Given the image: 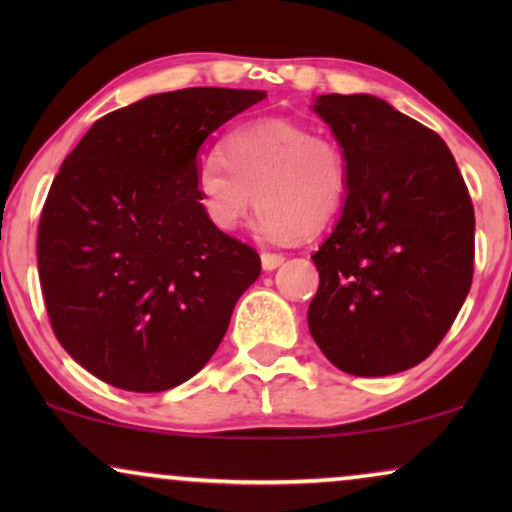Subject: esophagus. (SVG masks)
<instances>
[{"mask_svg":"<svg viewBox=\"0 0 512 512\" xmlns=\"http://www.w3.org/2000/svg\"><path fill=\"white\" fill-rule=\"evenodd\" d=\"M261 263H263V270H275L284 263V256L282 254H272V251H263Z\"/></svg>","mask_w":512,"mask_h":512,"instance_id":"esophagus-1","label":"esophagus"}]
</instances>
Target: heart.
Returning <instances> with one entry per match:
<instances>
[{
  "instance_id": "1",
  "label": "heart",
  "mask_w": 512,
  "mask_h": 512,
  "mask_svg": "<svg viewBox=\"0 0 512 512\" xmlns=\"http://www.w3.org/2000/svg\"><path fill=\"white\" fill-rule=\"evenodd\" d=\"M193 188L209 226L233 233L256 202L258 233L314 237L331 226L349 193V163L333 139L282 116L237 125L195 167Z\"/></svg>"
}]
</instances>
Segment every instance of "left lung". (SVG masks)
Masks as SVG:
<instances>
[{"label": "left lung", "mask_w": 512, "mask_h": 512, "mask_svg": "<svg viewBox=\"0 0 512 512\" xmlns=\"http://www.w3.org/2000/svg\"><path fill=\"white\" fill-rule=\"evenodd\" d=\"M314 111L345 151L349 193L312 256L307 324L345 373H401L440 345L471 289V195L443 139L380 97L321 95Z\"/></svg>", "instance_id": "8db88e82"}]
</instances>
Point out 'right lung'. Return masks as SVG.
Segmentation results:
<instances>
[{
  "instance_id": "1",
  "label": "right lung",
  "mask_w": 512,
  "mask_h": 512,
  "mask_svg": "<svg viewBox=\"0 0 512 512\" xmlns=\"http://www.w3.org/2000/svg\"><path fill=\"white\" fill-rule=\"evenodd\" d=\"M263 90L184 88L93 123L55 174L37 235L55 338L125 391H165L212 359L261 275L249 244L209 226L198 151Z\"/></svg>"
}]
</instances>
